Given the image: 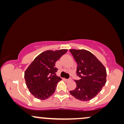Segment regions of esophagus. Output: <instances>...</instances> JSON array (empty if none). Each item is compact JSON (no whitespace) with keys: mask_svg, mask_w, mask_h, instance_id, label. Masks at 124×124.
<instances>
[{"mask_svg":"<svg viewBox=\"0 0 124 124\" xmlns=\"http://www.w3.org/2000/svg\"><path fill=\"white\" fill-rule=\"evenodd\" d=\"M64 81H68L70 80V79H66V78H64Z\"/></svg>","mask_w":124,"mask_h":124,"instance_id":"34e87169","label":"esophagus"}]
</instances>
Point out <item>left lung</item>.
<instances>
[{
  "instance_id": "1",
  "label": "left lung",
  "mask_w": 124,
  "mask_h": 124,
  "mask_svg": "<svg viewBox=\"0 0 124 124\" xmlns=\"http://www.w3.org/2000/svg\"><path fill=\"white\" fill-rule=\"evenodd\" d=\"M77 64L76 73L80 78L75 80L76 89L70 94L81 101H89L97 95L106 83L104 66L89 51L69 50Z\"/></svg>"
}]
</instances>
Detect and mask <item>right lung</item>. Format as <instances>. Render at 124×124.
<instances>
[{
    "mask_svg": "<svg viewBox=\"0 0 124 124\" xmlns=\"http://www.w3.org/2000/svg\"><path fill=\"white\" fill-rule=\"evenodd\" d=\"M67 50L46 51L35 57L25 72V79L29 90L37 99L45 100L55 91L60 78L56 75L55 62Z\"/></svg>",
    "mask_w": 124,
    "mask_h": 124,
    "instance_id": "right-lung-1",
    "label": "right lung"
}]
</instances>
